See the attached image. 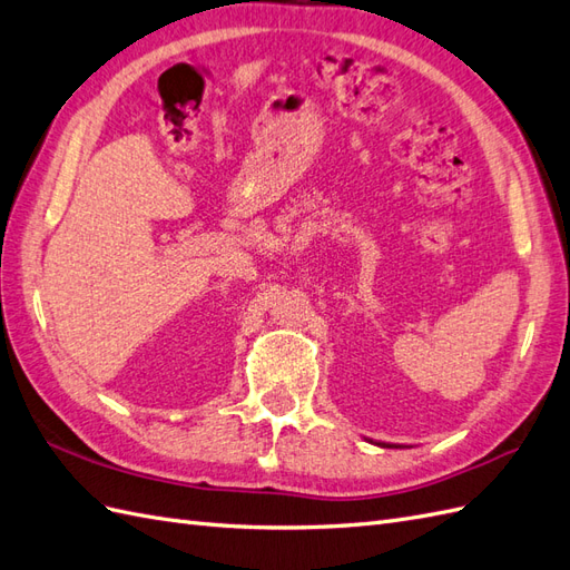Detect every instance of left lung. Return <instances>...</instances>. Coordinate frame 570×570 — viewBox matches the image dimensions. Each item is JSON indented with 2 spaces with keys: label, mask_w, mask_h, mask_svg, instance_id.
Wrapping results in <instances>:
<instances>
[{
  "label": "left lung",
  "mask_w": 570,
  "mask_h": 570,
  "mask_svg": "<svg viewBox=\"0 0 570 570\" xmlns=\"http://www.w3.org/2000/svg\"><path fill=\"white\" fill-rule=\"evenodd\" d=\"M381 448H402V445H392V443H377Z\"/></svg>",
  "instance_id": "left-lung-1"
}]
</instances>
